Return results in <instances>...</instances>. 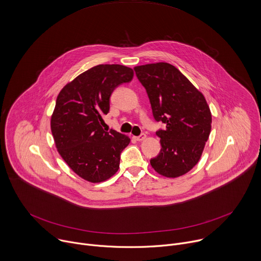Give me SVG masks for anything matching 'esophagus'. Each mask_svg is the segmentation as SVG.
I'll list each match as a JSON object with an SVG mask.
<instances>
[{"label":"esophagus","mask_w":261,"mask_h":261,"mask_svg":"<svg viewBox=\"0 0 261 261\" xmlns=\"http://www.w3.org/2000/svg\"><path fill=\"white\" fill-rule=\"evenodd\" d=\"M137 141H142V140H144L145 138H146V135L144 134V133H142V134H140L139 136H136V137H134Z\"/></svg>","instance_id":"esophagus-1"}]
</instances>
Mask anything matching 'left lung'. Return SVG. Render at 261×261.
<instances>
[{"instance_id":"left-lung-1","label":"left lung","mask_w":261,"mask_h":261,"mask_svg":"<svg viewBox=\"0 0 261 261\" xmlns=\"http://www.w3.org/2000/svg\"><path fill=\"white\" fill-rule=\"evenodd\" d=\"M134 70L146 90L153 118L166 125L156 132L162 148L150 165L162 176H182L199 162L211 132L212 116L205 96L170 63L139 65Z\"/></svg>"}]
</instances>
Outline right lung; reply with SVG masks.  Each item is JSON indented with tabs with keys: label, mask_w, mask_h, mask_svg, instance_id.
<instances>
[{
	"label": "right lung",
	"mask_w": 261,
	"mask_h": 261,
	"mask_svg": "<svg viewBox=\"0 0 261 261\" xmlns=\"http://www.w3.org/2000/svg\"><path fill=\"white\" fill-rule=\"evenodd\" d=\"M133 69L99 64L67 83L59 92L51 116L56 148L68 167L84 180L97 184L115 175L120 154L130 143L127 135L101 127L117 86L133 79Z\"/></svg>",
	"instance_id": "right-lung-1"
}]
</instances>
